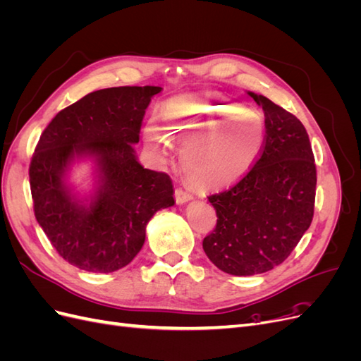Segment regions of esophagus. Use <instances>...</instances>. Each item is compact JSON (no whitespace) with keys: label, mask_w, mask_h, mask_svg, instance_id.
Instances as JSON below:
<instances>
[{"label":"esophagus","mask_w":361,"mask_h":361,"mask_svg":"<svg viewBox=\"0 0 361 361\" xmlns=\"http://www.w3.org/2000/svg\"><path fill=\"white\" fill-rule=\"evenodd\" d=\"M174 199H176L178 203H187L188 200L192 199V194L187 190L176 188V191H174Z\"/></svg>","instance_id":"34e87169"}]
</instances>
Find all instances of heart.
Returning <instances> with one entry per match:
<instances>
[{
    "mask_svg": "<svg viewBox=\"0 0 361 361\" xmlns=\"http://www.w3.org/2000/svg\"><path fill=\"white\" fill-rule=\"evenodd\" d=\"M216 136L219 147L207 163L201 152ZM143 138L159 161H167L173 145L183 147L182 169L195 187L224 188L253 167L265 141V128L256 116L231 99L207 93L185 94L164 108L161 125L150 122ZM223 172V175L219 173Z\"/></svg>",
    "mask_w": 361,
    "mask_h": 361,
    "instance_id": "1",
    "label": "heart"
}]
</instances>
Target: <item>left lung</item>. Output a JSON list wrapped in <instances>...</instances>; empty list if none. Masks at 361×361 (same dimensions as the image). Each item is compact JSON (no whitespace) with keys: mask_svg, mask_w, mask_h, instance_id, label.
I'll return each mask as SVG.
<instances>
[{"mask_svg":"<svg viewBox=\"0 0 361 361\" xmlns=\"http://www.w3.org/2000/svg\"><path fill=\"white\" fill-rule=\"evenodd\" d=\"M265 141L255 166L233 187L209 195L216 226L203 239L212 264L232 276L262 274L285 262L310 227L316 166L304 125L262 94Z\"/></svg>","mask_w":361,"mask_h":361,"instance_id":"left-lung-1","label":"left lung"}]
</instances>
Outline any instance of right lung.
<instances>
[{"mask_svg": "<svg viewBox=\"0 0 361 361\" xmlns=\"http://www.w3.org/2000/svg\"><path fill=\"white\" fill-rule=\"evenodd\" d=\"M162 89L111 87L96 90L61 110L43 130L30 162L36 220L57 253L90 272L126 267L146 239V224L174 204L167 173L145 169L133 145L152 97ZM97 161L100 187L89 207L62 182L76 155Z\"/></svg>", "mask_w": 361, "mask_h": 361, "instance_id": "obj_1", "label": "right lung"}]
</instances>
